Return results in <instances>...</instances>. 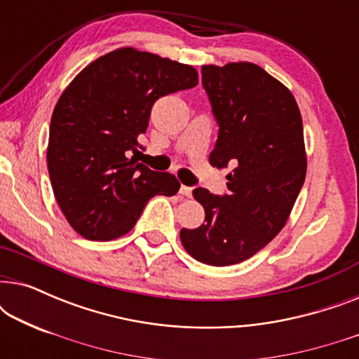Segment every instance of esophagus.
I'll return each mask as SVG.
<instances>
[{"instance_id":"obj_1","label":"esophagus","mask_w":359,"mask_h":359,"mask_svg":"<svg viewBox=\"0 0 359 359\" xmlns=\"http://www.w3.org/2000/svg\"><path fill=\"white\" fill-rule=\"evenodd\" d=\"M180 194L186 196V198H191V194H193V188H189V186H181Z\"/></svg>"}]
</instances>
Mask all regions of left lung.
Wrapping results in <instances>:
<instances>
[{"instance_id":"1","label":"left lung","mask_w":359,"mask_h":359,"mask_svg":"<svg viewBox=\"0 0 359 359\" xmlns=\"http://www.w3.org/2000/svg\"><path fill=\"white\" fill-rule=\"evenodd\" d=\"M201 72L219 124L209 163L232 173L229 194L193 191L205 219L180 238L198 262L229 266L252 258L287 222L307 171L302 117L292 93L255 63Z\"/></svg>"}]
</instances>
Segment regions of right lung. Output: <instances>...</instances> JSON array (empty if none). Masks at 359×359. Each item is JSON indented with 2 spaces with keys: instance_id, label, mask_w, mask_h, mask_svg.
I'll return each mask as SVG.
<instances>
[{
  "instance_id": "1",
  "label": "right lung",
  "mask_w": 359,
  "mask_h": 359,
  "mask_svg": "<svg viewBox=\"0 0 359 359\" xmlns=\"http://www.w3.org/2000/svg\"><path fill=\"white\" fill-rule=\"evenodd\" d=\"M198 81L194 67L134 47L96 58L73 78L53 109L47 168L76 233L119 238L134 229L150 198L178 193L175 175L139 163L137 139L156 100Z\"/></svg>"
}]
</instances>
